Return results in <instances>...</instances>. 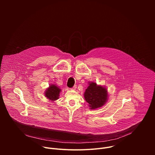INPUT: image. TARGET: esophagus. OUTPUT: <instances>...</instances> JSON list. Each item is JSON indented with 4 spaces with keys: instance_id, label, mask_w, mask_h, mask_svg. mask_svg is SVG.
<instances>
[{
    "instance_id": "1",
    "label": "esophagus",
    "mask_w": 155,
    "mask_h": 155,
    "mask_svg": "<svg viewBox=\"0 0 155 155\" xmlns=\"http://www.w3.org/2000/svg\"><path fill=\"white\" fill-rule=\"evenodd\" d=\"M77 89V85H74L71 90H75Z\"/></svg>"
}]
</instances>
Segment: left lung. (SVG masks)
<instances>
[{"instance_id": "1", "label": "left lung", "mask_w": 155, "mask_h": 155, "mask_svg": "<svg viewBox=\"0 0 155 155\" xmlns=\"http://www.w3.org/2000/svg\"><path fill=\"white\" fill-rule=\"evenodd\" d=\"M84 97L90 109H96L101 107L107 101V90L105 87L92 82L86 90Z\"/></svg>"}]
</instances>
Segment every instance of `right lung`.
I'll return each instance as SVG.
<instances>
[{
  "mask_svg": "<svg viewBox=\"0 0 155 155\" xmlns=\"http://www.w3.org/2000/svg\"><path fill=\"white\" fill-rule=\"evenodd\" d=\"M61 90L59 87L54 84L50 86L45 93V97L51 101H54L59 98Z\"/></svg>",
  "mask_w": 155,
  "mask_h": 155,
  "instance_id": "right-lung-1",
  "label": "right lung"
}]
</instances>
